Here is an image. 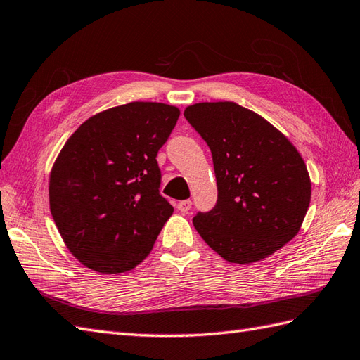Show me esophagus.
Here are the masks:
<instances>
[{"instance_id":"obj_1","label":"esophagus","mask_w":360,"mask_h":360,"mask_svg":"<svg viewBox=\"0 0 360 360\" xmlns=\"http://www.w3.org/2000/svg\"><path fill=\"white\" fill-rule=\"evenodd\" d=\"M191 208V200L190 199H184L181 202H178V210L181 213H188V210Z\"/></svg>"}]
</instances>
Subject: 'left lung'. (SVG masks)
Listing matches in <instances>:
<instances>
[{"instance_id":"obj_1","label":"left lung","mask_w":360,"mask_h":360,"mask_svg":"<svg viewBox=\"0 0 360 360\" xmlns=\"http://www.w3.org/2000/svg\"><path fill=\"white\" fill-rule=\"evenodd\" d=\"M213 156L218 200L198 212L193 225L225 261L252 264L293 239L311 198L307 165L296 147L236 103H199L186 108Z\"/></svg>"}]
</instances>
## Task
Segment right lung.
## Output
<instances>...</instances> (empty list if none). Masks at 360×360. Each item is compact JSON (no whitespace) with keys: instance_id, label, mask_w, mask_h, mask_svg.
Returning a JSON list of instances; mask_svg holds the SVG:
<instances>
[{"instance_id":"1","label":"right lung","mask_w":360,"mask_h":360,"mask_svg":"<svg viewBox=\"0 0 360 360\" xmlns=\"http://www.w3.org/2000/svg\"><path fill=\"white\" fill-rule=\"evenodd\" d=\"M179 118L162 103H129L91 116L65 142L49 199L70 253L98 273L142 262L173 213L156 156Z\"/></svg>"}]
</instances>
